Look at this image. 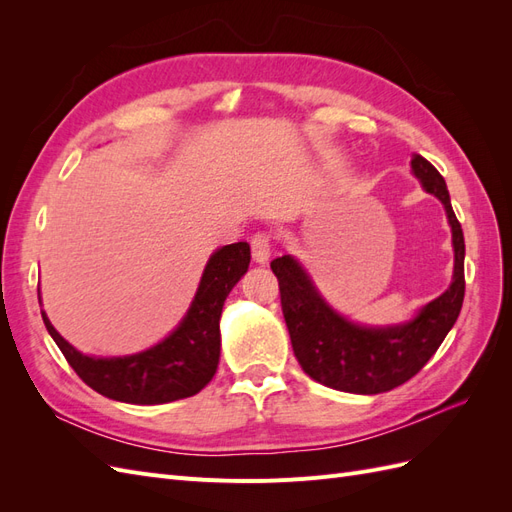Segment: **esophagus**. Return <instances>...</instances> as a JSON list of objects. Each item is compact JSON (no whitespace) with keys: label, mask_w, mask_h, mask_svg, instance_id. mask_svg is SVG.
Masks as SVG:
<instances>
[{"label":"esophagus","mask_w":512,"mask_h":512,"mask_svg":"<svg viewBox=\"0 0 512 512\" xmlns=\"http://www.w3.org/2000/svg\"><path fill=\"white\" fill-rule=\"evenodd\" d=\"M271 243H273V237L267 230H260L252 237V256L256 262H260V265H265V262L269 260Z\"/></svg>","instance_id":"34e87169"}]
</instances>
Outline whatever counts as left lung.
I'll list each match as a JSON object with an SVG mask.
<instances>
[{
  "label": "left lung",
  "instance_id": "obj_1",
  "mask_svg": "<svg viewBox=\"0 0 512 512\" xmlns=\"http://www.w3.org/2000/svg\"><path fill=\"white\" fill-rule=\"evenodd\" d=\"M414 175L423 188L438 196L453 228L455 275L442 297L421 309L404 327L365 329L337 316L320 299L309 277L290 256L275 258L271 269L280 284V299L294 356L309 378L337 391L376 395L408 382L425 367L461 312L466 277H463V230L451 205L444 177L423 156L412 158Z\"/></svg>",
  "mask_w": 512,
  "mask_h": 512
}]
</instances>
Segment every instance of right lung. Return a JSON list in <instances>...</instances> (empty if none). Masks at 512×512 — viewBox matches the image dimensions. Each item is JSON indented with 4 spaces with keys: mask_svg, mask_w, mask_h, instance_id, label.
<instances>
[{
    "mask_svg": "<svg viewBox=\"0 0 512 512\" xmlns=\"http://www.w3.org/2000/svg\"><path fill=\"white\" fill-rule=\"evenodd\" d=\"M250 243L239 241L215 252L200 280L188 316L162 344L141 354L96 359L74 350L42 312L66 361L87 386L104 397L126 404H166L203 391L220 363V316L222 307L241 275L250 267Z\"/></svg>",
    "mask_w": 512,
    "mask_h": 512,
    "instance_id": "1",
    "label": "right lung"
}]
</instances>
